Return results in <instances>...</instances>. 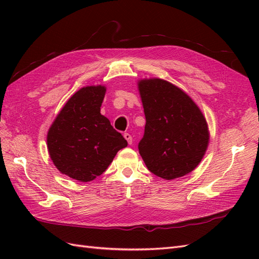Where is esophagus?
I'll list each match as a JSON object with an SVG mask.
<instances>
[{"instance_id": "obj_1", "label": "esophagus", "mask_w": 259, "mask_h": 259, "mask_svg": "<svg viewBox=\"0 0 259 259\" xmlns=\"http://www.w3.org/2000/svg\"><path fill=\"white\" fill-rule=\"evenodd\" d=\"M124 138L127 140L128 145H132V144H133V137H132L131 134H128V133H125V134H124Z\"/></svg>"}]
</instances>
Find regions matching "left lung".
I'll return each mask as SVG.
<instances>
[{
    "label": "left lung",
    "instance_id": "left-lung-1",
    "mask_svg": "<svg viewBox=\"0 0 259 259\" xmlns=\"http://www.w3.org/2000/svg\"><path fill=\"white\" fill-rule=\"evenodd\" d=\"M138 89L146 116L138 150L148 169L166 180L190 173L208 146L204 115L184 91L165 80H142Z\"/></svg>",
    "mask_w": 259,
    "mask_h": 259
}]
</instances>
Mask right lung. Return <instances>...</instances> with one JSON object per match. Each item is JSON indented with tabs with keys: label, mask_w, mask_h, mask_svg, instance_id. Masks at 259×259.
Instances as JSON below:
<instances>
[{
	"label": "right lung",
	"mask_w": 259,
	"mask_h": 259,
	"mask_svg": "<svg viewBox=\"0 0 259 259\" xmlns=\"http://www.w3.org/2000/svg\"><path fill=\"white\" fill-rule=\"evenodd\" d=\"M105 86H86L61 109L48 133V149L60 173L86 183L100 176L127 146L100 113Z\"/></svg>",
	"instance_id": "add662e5"
}]
</instances>
